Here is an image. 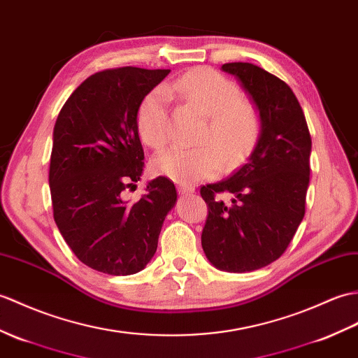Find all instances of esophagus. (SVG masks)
Here are the masks:
<instances>
[{
	"label": "esophagus",
	"mask_w": 358,
	"mask_h": 358,
	"mask_svg": "<svg viewBox=\"0 0 358 358\" xmlns=\"http://www.w3.org/2000/svg\"><path fill=\"white\" fill-rule=\"evenodd\" d=\"M178 192L181 195H192L195 192V187L190 186V185H182V182H181V185L178 186Z\"/></svg>",
	"instance_id": "obj_1"
}]
</instances>
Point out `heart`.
<instances>
[{
    "mask_svg": "<svg viewBox=\"0 0 358 358\" xmlns=\"http://www.w3.org/2000/svg\"><path fill=\"white\" fill-rule=\"evenodd\" d=\"M172 91L209 119L203 141L219 149L227 169L245 159L259 136V113L252 102L241 99L235 82L209 69H195L145 96L137 111V128L146 145L162 148L169 138L168 102ZM216 150L212 146L196 149L173 146L157 154L154 166L163 176L187 185L220 172L222 162Z\"/></svg>",
    "mask_w": 358,
    "mask_h": 358,
    "instance_id": "1",
    "label": "heart"
}]
</instances>
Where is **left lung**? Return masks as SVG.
I'll return each mask as SVG.
<instances>
[{"label":"left lung","instance_id":"obj_1","mask_svg":"<svg viewBox=\"0 0 358 358\" xmlns=\"http://www.w3.org/2000/svg\"><path fill=\"white\" fill-rule=\"evenodd\" d=\"M222 71L239 80L259 113L261 131L247 163L201 187L207 203L201 245L218 270L247 273L267 267L287 250L305 215L311 137L297 97L284 80L248 62ZM234 195L226 206L214 195Z\"/></svg>","mask_w":358,"mask_h":358}]
</instances>
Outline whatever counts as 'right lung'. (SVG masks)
<instances>
[{"mask_svg": "<svg viewBox=\"0 0 358 358\" xmlns=\"http://www.w3.org/2000/svg\"><path fill=\"white\" fill-rule=\"evenodd\" d=\"M169 73L137 66L96 73L73 91L55 123L48 173L55 222L80 262L111 276L146 267L177 203L166 177L148 181L137 201L127 198L145 166L138 106Z\"/></svg>", "mask_w": 358, "mask_h": 358, "instance_id": "1", "label": "right lung"}]
</instances>
